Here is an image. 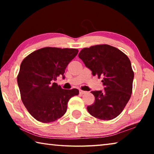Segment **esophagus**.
<instances>
[{
	"label": "esophagus",
	"mask_w": 154,
	"mask_h": 154,
	"mask_svg": "<svg viewBox=\"0 0 154 154\" xmlns=\"http://www.w3.org/2000/svg\"><path fill=\"white\" fill-rule=\"evenodd\" d=\"M87 92L85 91H83V90H79V94H86Z\"/></svg>",
	"instance_id": "obj_1"
}]
</instances>
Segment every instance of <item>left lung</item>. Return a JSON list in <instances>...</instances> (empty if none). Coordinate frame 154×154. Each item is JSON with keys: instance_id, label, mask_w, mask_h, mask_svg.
<instances>
[{"instance_id": "8db88e82", "label": "left lung", "mask_w": 154, "mask_h": 154, "mask_svg": "<svg viewBox=\"0 0 154 154\" xmlns=\"http://www.w3.org/2000/svg\"><path fill=\"white\" fill-rule=\"evenodd\" d=\"M78 56L94 76L103 78L104 91L91 92L95 101L88 106V111L102 120L116 118L132 94L134 72L129 58L118 48L106 44L83 48Z\"/></svg>"}]
</instances>
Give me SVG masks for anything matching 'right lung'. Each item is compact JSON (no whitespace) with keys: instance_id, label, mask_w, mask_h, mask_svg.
<instances>
[{"instance_id":"1","label":"right lung","mask_w":154,"mask_h":154,"mask_svg":"<svg viewBox=\"0 0 154 154\" xmlns=\"http://www.w3.org/2000/svg\"><path fill=\"white\" fill-rule=\"evenodd\" d=\"M78 49L47 47L33 51L23 60L17 80L22 103L36 120L49 123L66 113L69 99L77 89L64 90L54 81L62 76Z\"/></svg>"}]
</instances>
